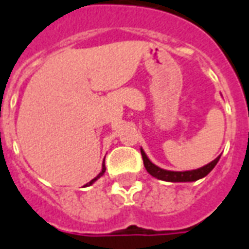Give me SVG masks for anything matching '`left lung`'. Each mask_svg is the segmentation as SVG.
Instances as JSON below:
<instances>
[{
	"mask_svg": "<svg viewBox=\"0 0 249 249\" xmlns=\"http://www.w3.org/2000/svg\"><path fill=\"white\" fill-rule=\"evenodd\" d=\"M140 152H142V161H144V166H145L146 171H148L152 177H155V178L157 179H161V180H165V182H195V180H198V179L207 177V175L214 169V166L219 161V157H221V156H218V157L215 160H213L212 162H209L208 165H205V166L200 167V169H195V170L187 171H171L159 167L146 157L145 152L142 151V149H140Z\"/></svg>",
	"mask_w": 249,
	"mask_h": 249,
	"instance_id": "8db88e82",
	"label": "left lung"
}]
</instances>
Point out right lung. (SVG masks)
I'll use <instances>...</instances> for the list:
<instances>
[{"label":"right lung","instance_id":"right-lung-1","mask_svg":"<svg viewBox=\"0 0 249 249\" xmlns=\"http://www.w3.org/2000/svg\"><path fill=\"white\" fill-rule=\"evenodd\" d=\"M104 161H105V160H104ZM105 170H107V167H105V162H104V163H103V170L100 171V174H98L97 177H96V178H93V179H92V180H90L89 183H87L86 186L88 187V186H90V184H93V183L96 182V180H97L98 178H101V177H103V175H104V173H105Z\"/></svg>","mask_w":249,"mask_h":249}]
</instances>
